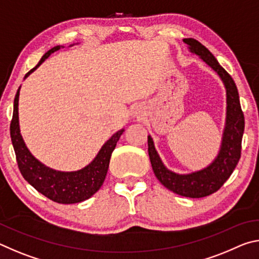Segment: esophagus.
<instances>
[{
    "label": "esophagus",
    "mask_w": 259,
    "mask_h": 259,
    "mask_svg": "<svg viewBox=\"0 0 259 259\" xmlns=\"http://www.w3.org/2000/svg\"><path fill=\"white\" fill-rule=\"evenodd\" d=\"M131 116L133 117H137V119H140L143 116V111L139 107H135L131 112Z\"/></svg>",
    "instance_id": "1"
}]
</instances>
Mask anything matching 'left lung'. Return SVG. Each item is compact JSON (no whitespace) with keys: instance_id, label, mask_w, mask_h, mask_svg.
Wrapping results in <instances>:
<instances>
[{"instance_id":"8db88e82","label":"left lung","mask_w":259,"mask_h":259,"mask_svg":"<svg viewBox=\"0 0 259 259\" xmlns=\"http://www.w3.org/2000/svg\"><path fill=\"white\" fill-rule=\"evenodd\" d=\"M187 49L207 64L217 74L226 91V117L221 147L217 155L204 168L188 174H178L166 168L157 153L151 135L147 136L148 155L153 171L159 182L178 195L186 198H203L223 186L233 172L241 156V142L244 131V116L241 111L238 88L207 48L194 38H184Z\"/></svg>"}]
</instances>
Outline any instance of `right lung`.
I'll use <instances>...</instances> for the list:
<instances>
[{"mask_svg":"<svg viewBox=\"0 0 259 259\" xmlns=\"http://www.w3.org/2000/svg\"><path fill=\"white\" fill-rule=\"evenodd\" d=\"M61 46H57L46 52L36 66L26 74L24 80L40 66L48 57L59 50ZM20 88L21 85L17 90L14 102V115H12L10 124V136L23 177L41 194L61 204L78 203L91 198L103 185L107 175L111 155L121 135L123 134L124 128L116 131L102 146L95 159L82 169L75 170V171H59V170L52 169L43 164L30 153L20 134L18 112Z\"/></svg>","mask_w":259,"mask_h":259,"instance_id":"right-lung-1","label":"right lung"}]
</instances>
